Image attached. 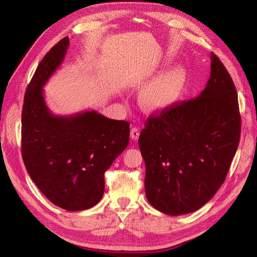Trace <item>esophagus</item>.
I'll list each match as a JSON object with an SVG mask.
<instances>
[{"label": "esophagus", "mask_w": 257, "mask_h": 257, "mask_svg": "<svg viewBox=\"0 0 257 257\" xmlns=\"http://www.w3.org/2000/svg\"><path fill=\"white\" fill-rule=\"evenodd\" d=\"M139 134H141V131H139L138 127L134 126V127L131 128V137H132V139H133V141H137L138 137H139Z\"/></svg>", "instance_id": "1"}]
</instances>
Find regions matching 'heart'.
I'll return each instance as SVG.
<instances>
[{
    "label": "heart",
    "instance_id": "obj_1",
    "mask_svg": "<svg viewBox=\"0 0 257 257\" xmlns=\"http://www.w3.org/2000/svg\"><path fill=\"white\" fill-rule=\"evenodd\" d=\"M185 83L183 68L176 66L148 82L142 90L141 99L149 109L172 105L180 96Z\"/></svg>",
    "mask_w": 257,
    "mask_h": 257
}]
</instances>
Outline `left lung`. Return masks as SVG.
<instances>
[{
  "instance_id": "obj_1",
  "label": "left lung",
  "mask_w": 257,
  "mask_h": 257,
  "mask_svg": "<svg viewBox=\"0 0 257 257\" xmlns=\"http://www.w3.org/2000/svg\"><path fill=\"white\" fill-rule=\"evenodd\" d=\"M138 144L146 164L145 189L159 211H196L223 184L241 133L238 95L220 59L211 52L206 88L194 99L151 114Z\"/></svg>"
}]
</instances>
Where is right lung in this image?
Here are the masks:
<instances>
[{
    "label": "right lung",
    "mask_w": 257,
    "mask_h": 257,
    "mask_svg": "<svg viewBox=\"0 0 257 257\" xmlns=\"http://www.w3.org/2000/svg\"><path fill=\"white\" fill-rule=\"evenodd\" d=\"M64 37L46 53L31 79L21 116V153L31 179L52 204L67 211L102 199L104 174L127 147L130 123L94 110L53 115L43 87L64 60Z\"/></svg>",
    "instance_id": "right-lung-1"
}]
</instances>
